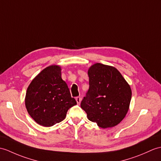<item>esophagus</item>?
Here are the masks:
<instances>
[{
  "label": "esophagus",
  "instance_id": "1",
  "mask_svg": "<svg viewBox=\"0 0 161 161\" xmlns=\"http://www.w3.org/2000/svg\"><path fill=\"white\" fill-rule=\"evenodd\" d=\"M76 102H77V104H80V103H81V97H76Z\"/></svg>",
  "mask_w": 161,
  "mask_h": 161
}]
</instances>
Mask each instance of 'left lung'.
<instances>
[{
	"mask_svg": "<svg viewBox=\"0 0 161 161\" xmlns=\"http://www.w3.org/2000/svg\"><path fill=\"white\" fill-rule=\"evenodd\" d=\"M89 90L81 102L88 119L102 128L120 123L128 113L132 91L114 67L97 63L90 67Z\"/></svg>",
	"mask_w": 161,
	"mask_h": 161,
	"instance_id": "left-lung-1",
	"label": "left lung"
}]
</instances>
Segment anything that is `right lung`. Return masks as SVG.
<instances>
[{
  "instance_id": "obj_1",
  "label": "right lung",
  "mask_w": 161,
  "mask_h": 161,
  "mask_svg": "<svg viewBox=\"0 0 161 161\" xmlns=\"http://www.w3.org/2000/svg\"><path fill=\"white\" fill-rule=\"evenodd\" d=\"M66 82L61 77V68L50 66L32 80L27 88L25 106L37 123L51 127L65 119L67 111L76 105Z\"/></svg>"
}]
</instances>
